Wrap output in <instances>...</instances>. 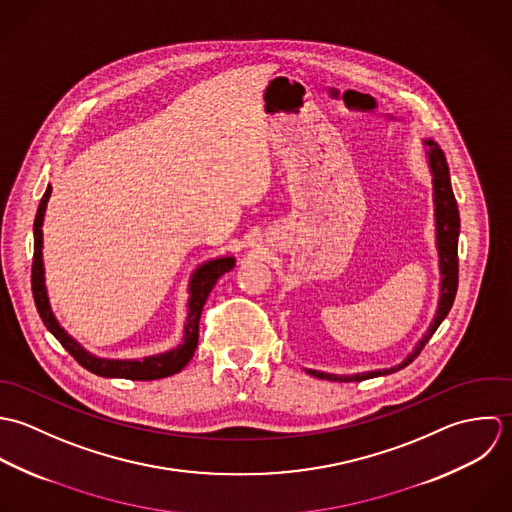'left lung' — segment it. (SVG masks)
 I'll list each match as a JSON object with an SVG mask.
<instances>
[{
  "label": "left lung",
  "mask_w": 512,
  "mask_h": 512,
  "mask_svg": "<svg viewBox=\"0 0 512 512\" xmlns=\"http://www.w3.org/2000/svg\"><path fill=\"white\" fill-rule=\"evenodd\" d=\"M423 146L427 148L425 154L429 158V172H431V182H433V217H435V247H437V257H439V301H437V310L435 316L421 336V340L413 346V350L408 356L390 368H380V370H368V372H356V374H330L322 370H310L305 368L310 376L320 378V380H332V382H362L368 378H378V376H388L394 374L402 368L411 364L421 348L429 342L437 326L443 322V318L449 314L455 301L457 293V281H459V259H457V241H459V207L457 200L453 196L451 188V178H449V168L443 150L439 148L437 142L431 138L423 140Z\"/></svg>",
  "instance_id": "obj_1"
}]
</instances>
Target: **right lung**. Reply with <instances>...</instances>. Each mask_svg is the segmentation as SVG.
Returning a JSON list of instances; mask_svg holds the SVG:
<instances>
[{
	"instance_id": "right-lung-1",
	"label": "right lung",
	"mask_w": 512,
	"mask_h": 512,
	"mask_svg": "<svg viewBox=\"0 0 512 512\" xmlns=\"http://www.w3.org/2000/svg\"><path fill=\"white\" fill-rule=\"evenodd\" d=\"M51 198V186H47L41 204L35 215L33 223V269H31V289H33V299L35 307L47 326V330L63 344V348L89 372L103 376V378H124V380H160L168 378L172 374H178L194 356L198 348V338H200V316L205 301L215 287L217 279L231 271L235 267V257L225 255V257H215L204 261L202 265L196 267V271L190 277L188 283V316L184 322V336L182 342L166 350L162 354H152L144 358H124V360H114V358H101L91 354L87 348H83L57 320L49 295H47V285H45V265H43V221H45V209Z\"/></svg>"
}]
</instances>
